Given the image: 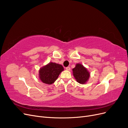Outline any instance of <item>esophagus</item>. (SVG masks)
Wrapping results in <instances>:
<instances>
[{"mask_svg":"<svg viewBox=\"0 0 128 128\" xmlns=\"http://www.w3.org/2000/svg\"><path fill=\"white\" fill-rule=\"evenodd\" d=\"M66 70H68V71H70V67H67L66 68Z\"/></svg>","mask_w":128,"mask_h":128,"instance_id":"obj_1","label":"esophagus"}]
</instances>
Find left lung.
Wrapping results in <instances>:
<instances>
[{"instance_id": "obj_1", "label": "left lung", "mask_w": 128, "mask_h": 128, "mask_svg": "<svg viewBox=\"0 0 128 128\" xmlns=\"http://www.w3.org/2000/svg\"><path fill=\"white\" fill-rule=\"evenodd\" d=\"M73 75L78 83L84 84L88 80L90 72L82 64H77L74 68L72 69Z\"/></svg>"}]
</instances>
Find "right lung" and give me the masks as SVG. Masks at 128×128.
Instances as JSON below:
<instances>
[{
  "instance_id": "right-lung-1",
  "label": "right lung",
  "mask_w": 128,
  "mask_h": 128,
  "mask_svg": "<svg viewBox=\"0 0 128 128\" xmlns=\"http://www.w3.org/2000/svg\"><path fill=\"white\" fill-rule=\"evenodd\" d=\"M64 70L62 66L56 63L50 62L40 68L39 77L42 83L51 84L57 80L61 72Z\"/></svg>"
}]
</instances>
